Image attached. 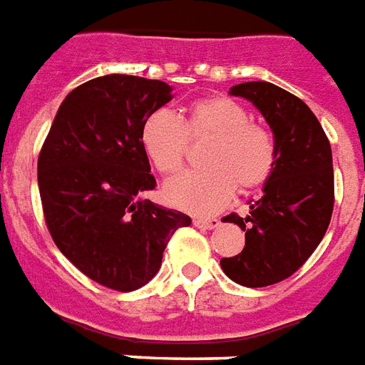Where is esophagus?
I'll return each instance as SVG.
<instances>
[{
  "label": "esophagus",
  "mask_w": 365,
  "mask_h": 365,
  "mask_svg": "<svg viewBox=\"0 0 365 365\" xmlns=\"http://www.w3.org/2000/svg\"><path fill=\"white\" fill-rule=\"evenodd\" d=\"M193 224H195L199 230H215L220 222H218L217 218H195Z\"/></svg>",
  "instance_id": "34e87169"
}]
</instances>
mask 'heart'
Wrapping results in <instances>:
<instances>
[{"mask_svg":"<svg viewBox=\"0 0 365 365\" xmlns=\"http://www.w3.org/2000/svg\"><path fill=\"white\" fill-rule=\"evenodd\" d=\"M141 145L164 178L182 174L190 141L209 139L201 155L203 170L168 183L170 205L191 215H210L230 201L234 190L250 193L271 180L277 166V141L265 125L250 120L247 108L228 96L195 100L182 120L166 110L148 115L141 125Z\"/></svg>","mask_w":365,"mask_h":365,"instance_id":"b5f03b06","label":"heart"}]
</instances>
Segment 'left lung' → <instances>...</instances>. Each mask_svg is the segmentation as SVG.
Returning <instances> with one entry per match:
<instances>
[{
    "label": "left lung",
    "instance_id": "8db88e82",
    "mask_svg": "<svg viewBox=\"0 0 365 365\" xmlns=\"http://www.w3.org/2000/svg\"><path fill=\"white\" fill-rule=\"evenodd\" d=\"M230 93L265 115L277 141V166L250 217H224L245 230V245L220 259V267L237 284L263 288L292 277L325 236L334 207L333 155L319 120L292 93L265 81L242 83Z\"/></svg>",
    "mask_w": 365,
    "mask_h": 365
}]
</instances>
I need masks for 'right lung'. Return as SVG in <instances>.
I'll return each instance as SVG.
<instances>
[{
	"label": "right lung",
	"mask_w": 365,
	"mask_h": 365,
	"mask_svg": "<svg viewBox=\"0 0 365 365\" xmlns=\"http://www.w3.org/2000/svg\"><path fill=\"white\" fill-rule=\"evenodd\" d=\"M162 81L104 75L61 102L38 155V190L53 244L88 279L118 292L155 277L191 218L148 199L156 187L141 125L172 100Z\"/></svg>",
	"instance_id": "obj_1"
}]
</instances>
